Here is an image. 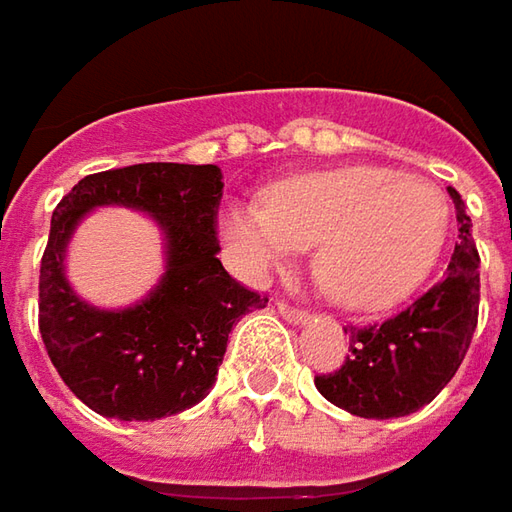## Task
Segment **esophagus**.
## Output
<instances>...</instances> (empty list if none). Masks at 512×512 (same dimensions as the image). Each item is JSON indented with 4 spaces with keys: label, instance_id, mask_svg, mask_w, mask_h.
Returning a JSON list of instances; mask_svg holds the SVG:
<instances>
[{
    "label": "esophagus",
    "instance_id": "esophagus-1",
    "mask_svg": "<svg viewBox=\"0 0 512 512\" xmlns=\"http://www.w3.org/2000/svg\"><path fill=\"white\" fill-rule=\"evenodd\" d=\"M278 312H280V318L289 323L309 321V312H306V309H300V306H292L289 300H278Z\"/></svg>",
    "mask_w": 512,
    "mask_h": 512
}]
</instances>
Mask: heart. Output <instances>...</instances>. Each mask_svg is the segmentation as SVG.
<instances>
[{"label": "heart", "instance_id": "obj_1", "mask_svg": "<svg viewBox=\"0 0 512 512\" xmlns=\"http://www.w3.org/2000/svg\"><path fill=\"white\" fill-rule=\"evenodd\" d=\"M223 237L249 275L292 263L318 243L315 275L349 309H387L424 283L450 234L444 191L369 166L289 177L263 203H229Z\"/></svg>", "mask_w": 512, "mask_h": 512}]
</instances>
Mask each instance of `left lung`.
<instances>
[{"instance_id": "obj_1", "label": "left lung", "mask_w": 512, "mask_h": 512, "mask_svg": "<svg viewBox=\"0 0 512 512\" xmlns=\"http://www.w3.org/2000/svg\"><path fill=\"white\" fill-rule=\"evenodd\" d=\"M447 191L458 217L447 275L395 318L349 326L352 355L341 369L315 378L329 404L358 418H401L427 407L470 349L478 323V249L461 194Z\"/></svg>"}]
</instances>
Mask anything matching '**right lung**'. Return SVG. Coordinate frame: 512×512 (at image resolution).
I'll return each mask as SVG.
<instances>
[{"label":"right lung","instance_id":"1","mask_svg":"<svg viewBox=\"0 0 512 512\" xmlns=\"http://www.w3.org/2000/svg\"><path fill=\"white\" fill-rule=\"evenodd\" d=\"M217 166L140 163L82 177L51 217L39 266V332L59 378L105 418L154 421L189 410L214 387L232 326L269 298L217 260ZM97 205L151 213L167 237V272L128 310H97L64 280V249Z\"/></svg>","mask_w":512,"mask_h":512}]
</instances>
